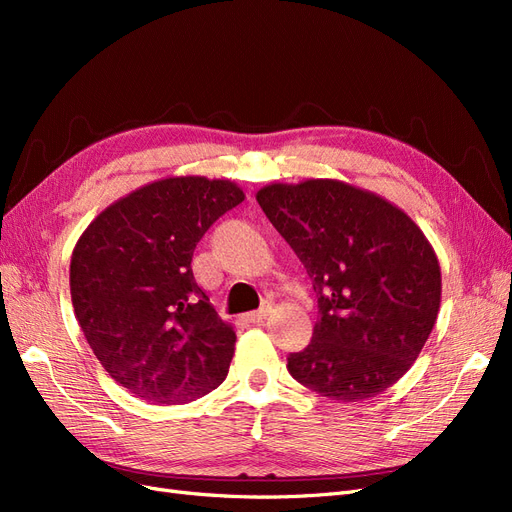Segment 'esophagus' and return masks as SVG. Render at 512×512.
<instances>
[{"instance_id":"obj_1","label":"esophagus","mask_w":512,"mask_h":512,"mask_svg":"<svg viewBox=\"0 0 512 512\" xmlns=\"http://www.w3.org/2000/svg\"><path fill=\"white\" fill-rule=\"evenodd\" d=\"M269 309H271V305H269V303H265V305H262L260 309H256V312H250V314H247V316H245V320L250 322V324H260L262 320L267 318Z\"/></svg>"}]
</instances>
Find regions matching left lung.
Instances as JSON below:
<instances>
[{
    "mask_svg": "<svg viewBox=\"0 0 512 512\" xmlns=\"http://www.w3.org/2000/svg\"><path fill=\"white\" fill-rule=\"evenodd\" d=\"M318 297L312 344L290 376L324 397L359 401L395 384L421 354L442 294L438 258L408 215L333 179L273 183L256 194Z\"/></svg>",
    "mask_w": 512,
    "mask_h": 512,
    "instance_id": "8db88e82",
    "label": "left lung"
}]
</instances>
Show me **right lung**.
Masks as SVG:
<instances>
[{"label": "right lung", "mask_w": 512, "mask_h": 512, "mask_svg": "<svg viewBox=\"0 0 512 512\" xmlns=\"http://www.w3.org/2000/svg\"><path fill=\"white\" fill-rule=\"evenodd\" d=\"M239 203L243 192L230 181L170 177L104 209L76 243V320L108 376L132 395L185 404L224 382L237 337L196 284L192 256Z\"/></svg>", "instance_id": "right-lung-1"}]
</instances>
